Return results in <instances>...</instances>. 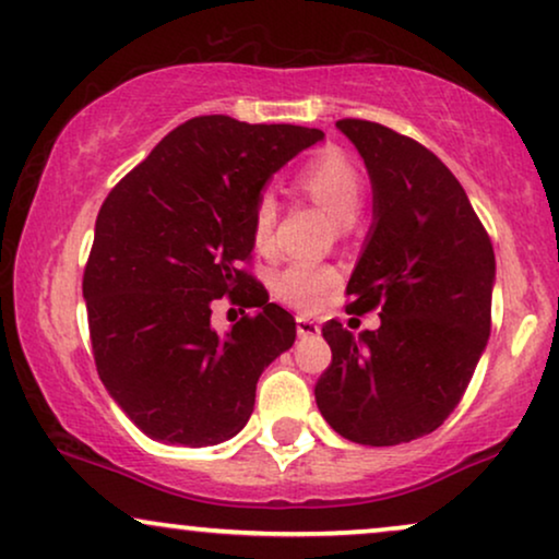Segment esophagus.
Returning <instances> with one entry per match:
<instances>
[{"mask_svg":"<svg viewBox=\"0 0 559 559\" xmlns=\"http://www.w3.org/2000/svg\"><path fill=\"white\" fill-rule=\"evenodd\" d=\"M296 332H299V337H314L320 335V324L309 317H296Z\"/></svg>","mask_w":559,"mask_h":559,"instance_id":"34e87169","label":"esophagus"}]
</instances>
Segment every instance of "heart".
Masks as SVG:
<instances>
[{"mask_svg": "<svg viewBox=\"0 0 559 559\" xmlns=\"http://www.w3.org/2000/svg\"><path fill=\"white\" fill-rule=\"evenodd\" d=\"M296 188L343 224L353 222L364 198L361 175L337 150H322L312 159L304 162L296 175ZM275 222H278V201L275 195L263 193L252 209V242L260 252H267L273 247ZM335 267L324 263H292L275 273L273 294L288 307L307 312L320 304L322 296L335 286Z\"/></svg>", "mask_w": 559, "mask_h": 559, "instance_id": "heart-1", "label": "heart"}]
</instances>
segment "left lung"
Here are the masks:
<instances>
[{"mask_svg":"<svg viewBox=\"0 0 559 559\" xmlns=\"http://www.w3.org/2000/svg\"><path fill=\"white\" fill-rule=\"evenodd\" d=\"M369 169L373 224L345 294L350 312L381 309L353 337L322 324L332 364L314 386L330 428L364 447L433 433L467 390L490 337L496 252L451 169L381 123H335Z\"/></svg>","mask_w":559,"mask_h":559,"instance_id":"obj_1","label":"left lung"}]
</instances>
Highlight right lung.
I'll list each match as a JSON object with an SVG mask.
<instances>
[{
    "label": "right lung",
    "instance_id": "add662e5",
    "mask_svg": "<svg viewBox=\"0 0 559 559\" xmlns=\"http://www.w3.org/2000/svg\"><path fill=\"white\" fill-rule=\"evenodd\" d=\"M320 129L190 118L105 198L84 267L92 353L105 390L162 443L216 447L250 420L260 373L296 341L294 317L252 275V209ZM258 306L229 333L210 304Z\"/></svg>",
    "mask_w": 559,
    "mask_h": 559
}]
</instances>
